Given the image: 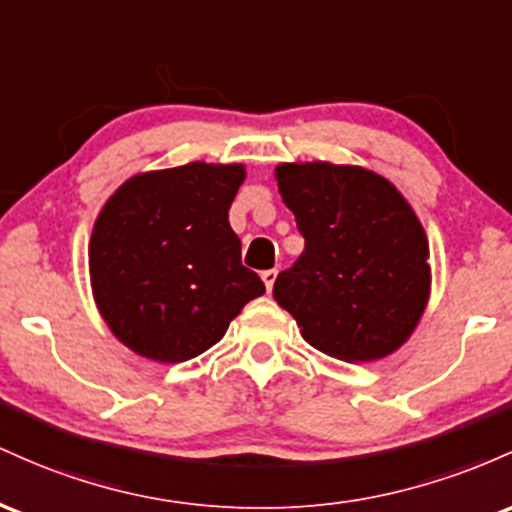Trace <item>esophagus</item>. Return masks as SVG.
Wrapping results in <instances>:
<instances>
[{
  "label": "esophagus",
  "instance_id": "obj_1",
  "mask_svg": "<svg viewBox=\"0 0 512 512\" xmlns=\"http://www.w3.org/2000/svg\"><path fill=\"white\" fill-rule=\"evenodd\" d=\"M275 278H278V271H275V268H273V271H263V273H261V280H263V285H266L268 292L273 290Z\"/></svg>",
  "mask_w": 512,
  "mask_h": 512
}]
</instances>
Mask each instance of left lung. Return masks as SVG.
<instances>
[{"instance_id": "left-lung-1", "label": "left lung", "mask_w": 512, "mask_h": 512, "mask_svg": "<svg viewBox=\"0 0 512 512\" xmlns=\"http://www.w3.org/2000/svg\"><path fill=\"white\" fill-rule=\"evenodd\" d=\"M304 251L275 278L273 297L309 346L346 363L392 355L430 297L426 229L392 181L363 166H275Z\"/></svg>"}]
</instances>
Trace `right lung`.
I'll return each mask as SVG.
<instances>
[{
    "label": "right lung",
    "mask_w": 512,
    "mask_h": 512,
    "mask_svg": "<svg viewBox=\"0 0 512 512\" xmlns=\"http://www.w3.org/2000/svg\"><path fill=\"white\" fill-rule=\"evenodd\" d=\"M244 179V164L191 162L135 174L106 200L89 239L91 292L132 353L191 360L266 292L241 266V241L229 227Z\"/></svg>",
    "instance_id": "add662e5"
}]
</instances>
